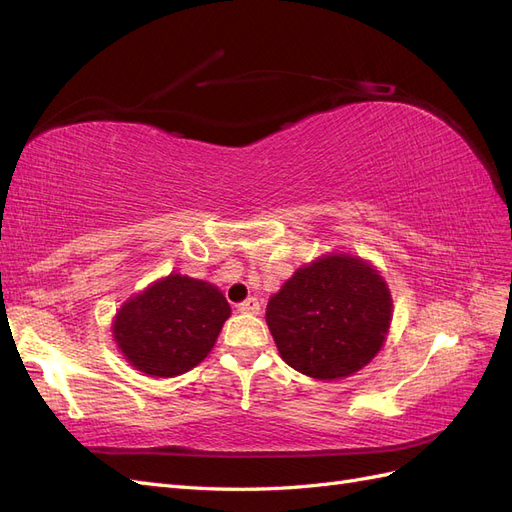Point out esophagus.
I'll list each match as a JSON object with an SVG mask.
<instances>
[{
    "label": "esophagus",
    "instance_id": "obj_1",
    "mask_svg": "<svg viewBox=\"0 0 512 512\" xmlns=\"http://www.w3.org/2000/svg\"><path fill=\"white\" fill-rule=\"evenodd\" d=\"M239 312L241 314H260V301L256 297L245 299L243 303H239Z\"/></svg>",
    "mask_w": 512,
    "mask_h": 512
}]
</instances>
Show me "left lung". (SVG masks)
<instances>
[{
  "label": "left lung",
  "instance_id": "left-lung-1",
  "mask_svg": "<svg viewBox=\"0 0 512 512\" xmlns=\"http://www.w3.org/2000/svg\"><path fill=\"white\" fill-rule=\"evenodd\" d=\"M393 299L380 271L352 254H324L273 294L267 324L282 359L316 380L348 378L386 342Z\"/></svg>",
  "mask_w": 512,
  "mask_h": 512
}]
</instances>
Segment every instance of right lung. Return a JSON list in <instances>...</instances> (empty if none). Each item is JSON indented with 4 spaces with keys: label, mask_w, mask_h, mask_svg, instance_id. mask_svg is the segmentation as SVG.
<instances>
[{
    "label": "right lung",
    "mask_w": 512,
    "mask_h": 512,
    "mask_svg": "<svg viewBox=\"0 0 512 512\" xmlns=\"http://www.w3.org/2000/svg\"><path fill=\"white\" fill-rule=\"evenodd\" d=\"M228 316L218 286L170 273L117 309L113 337L134 369L173 378L207 359Z\"/></svg>",
    "instance_id": "obj_1"
}]
</instances>
